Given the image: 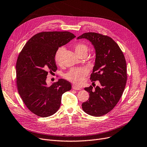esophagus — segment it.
I'll use <instances>...</instances> for the list:
<instances>
[{
    "instance_id": "obj_1",
    "label": "esophagus",
    "mask_w": 147,
    "mask_h": 147,
    "mask_svg": "<svg viewBox=\"0 0 147 147\" xmlns=\"http://www.w3.org/2000/svg\"><path fill=\"white\" fill-rule=\"evenodd\" d=\"M73 89H74V90H80V88L78 87V86H76V85H73Z\"/></svg>"
}]
</instances>
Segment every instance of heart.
I'll use <instances>...</instances> for the list:
<instances>
[{"label": "heart", "mask_w": 147, "mask_h": 147, "mask_svg": "<svg viewBox=\"0 0 147 147\" xmlns=\"http://www.w3.org/2000/svg\"><path fill=\"white\" fill-rule=\"evenodd\" d=\"M74 49L76 53L79 55V54L82 53H87L88 48L87 45L85 44L78 43L74 46ZM63 48H60L57 51L55 55V61L57 63H58L60 61V59L62 55H63ZM88 69L86 67L73 68L67 74H65V78L71 82L76 84L81 85L83 83L84 78L88 75Z\"/></svg>", "instance_id": "heart-1"}]
</instances>
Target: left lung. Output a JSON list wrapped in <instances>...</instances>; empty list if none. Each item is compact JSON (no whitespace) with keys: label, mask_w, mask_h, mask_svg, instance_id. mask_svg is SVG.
Wrapping results in <instances>:
<instances>
[{"label":"left lung","mask_w":147,"mask_h":147,"mask_svg":"<svg viewBox=\"0 0 147 147\" xmlns=\"http://www.w3.org/2000/svg\"><path fill=\"white\" fill-rule=\"evenodd\" d=\"M80 38H86L95 48V65L90 79L100 83L95 90L92 86L84 88L89 92V98L82 104V109L92 116H102L113 109L125 90L126 60L119 45L109 36L90 32L83 33L77 39Z\"/></svg>","instance_id":"1"}]
</instances>
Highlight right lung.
<instances>
[{
    "instance_id": "add662e5",
    "label": "right lung",
    "mask_w": 147,
    "mask_h": 147,
    "mask_svg": "<svg viewBox=\"0 0 147 147\" xmlns=\"http://www.w3.org/2000/svg\"><path fill=\"white\" fill-rule=\"evenodd\" d=\"M68 32H42L33 36L20 53L16 64L18 93L30 111L42 117L59 109L62 95L71 89L69 82L60 79L48 85V72L57 69L55 57L58 48L73 38Z\"/></svg>"
}]
</instances>
